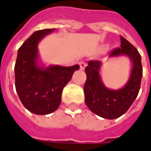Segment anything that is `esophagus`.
<instances>
[{"label": "esophagus", "instance_id": "1", "mask_svg": "<svg viewBox=\"0 0 151 151\" xmlns=\"http://www.w3.org/2000/svg\"><path fill=\"white\" fill-rule=\"evenodd\" d=\"M79 65H80V68H81V70H84L85 68H86V64L85 63V62H83V61H81V62H80L79 63Z\"/></svg>", "mask_w": 151, "mask_h": 151}]
</instances>
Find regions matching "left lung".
Masks as SVG:
<instances>
[{
	"mask_svg": "<svg viewBox=\"0 0 151 151\" xmlns=\"http://www.w3.org/2000/svg\"><path fill=\"white\" fill-rule=\"evenodd\" d=\"M120 38L121 47L113 50L108 58L125 56L130 60V75L123 87L110 89L104 85L100 74L101 61H90L85 69L86 105L92 113L103 119H118L124 114L136 99L140 88L143 72L141 56L127 39L123 37Z\"/></svg>",
	"mask_w": 151,
	"mask_h": 151,
	"instance_id": "left-lung-1",
	"label": "left lung"
}]
</instances>
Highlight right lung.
<instances>
[{
	"label": "right lung",
	"instance_id": "right-lung-1",
	"mask_svg": "<svg viewBox=\"0 0 151 151\" xmlns=\"http://www.w3.org/2000/svg\"><path fill=\"white\" fill-rule=\"evenodd\" d=\"M53 29L38 30L32 33L17 51L15 65V86L19 99L29 112L46 115L60 107L62 91L70 81L79 65L46 66L40 60L38 44Z\"/></svg>",
	"mask_w": 151,
	"mask_h": 151
}]
</instances>
